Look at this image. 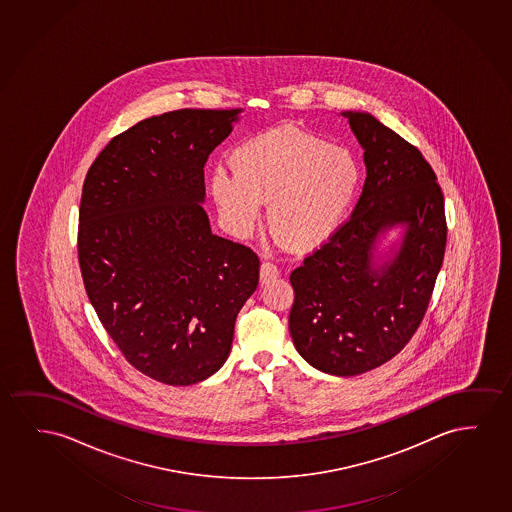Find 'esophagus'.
<instances>
[{
	"mask_svg": "<svg viewBox=\"0 0 512 512\" xmlns=\"http://www.w3.org/2000/svg\"><path fill=\"white\" fill-rule=\"evenodd\" d=\"M279 277V268L270 261H263L260 268V281L261 284H267V282L274 281Z\"/></svg>",
	"mask_w": 512,
	"mask_h": 512,
	"instance_id": "esophagus-1",
	"label": "esophagus"
}]
</instances>
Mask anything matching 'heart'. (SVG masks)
Segmentation results:
<instances>
[{
  "label": "heart",
  "mask_w": 512,
  "mask_h": 512,
  "mask_svg": "<svg viewBox=\"0 0 512 512\" xmlns=\"http://www.w3.org/2000/svg\"><path fill=\"white\" fill-rule=\"evenodd\" d=\"M235 173L217 168L210 191L237 237H247L268 205V221L284 244L307 252L328 242L344 223L358 186L351 152L323 138L277 128L240 145Z\"/></svg>",
  "instance_id": "heart-1"
}]
</instances>
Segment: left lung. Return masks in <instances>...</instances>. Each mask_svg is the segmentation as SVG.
<instances>
[{"instance_id": "1", "label": "left lung", "mask_w": 512, "mask_h": 512, "mask_svg": "<svg viewBox=\"0 0 512 512\" xmlns=\"http://www.w3.org/2000/svg\"><path fill=\"white\" fill-rule=\"evenodd\" d=\"M367 179L351 219L295 268L289 332L324 374H365L404 349L423 321L446 251L444 196L423 154L368 112L346 110ZM403 235L382 257L376 244Z\"/></svg>"}]
</instances>
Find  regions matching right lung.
<instances>
[{"label":"right lung","instance_id":"right-lung-1","mask_svg":"<svg viewBox=\"0 0 512 512\" xmlns=\"http://www.w3.org/2000/svg\"><path fill=\"white\" fill-rule=\"evenodd\" d=\"M242 108H184L112 138L82 188L79 263L87 296L142 374L189 386L228 360L260 260L217 237L203 166Z\"/></svg>","mask_w":512,"mask_h":512}]
</instances>
